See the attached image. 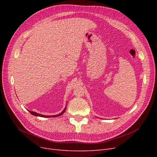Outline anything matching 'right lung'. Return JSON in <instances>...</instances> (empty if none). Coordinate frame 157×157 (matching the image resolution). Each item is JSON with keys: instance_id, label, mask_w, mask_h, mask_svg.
Listing matches in <instances>:
<instances>
[{"instance_id": "obj_1", "label": "right lung", "mask_w": 157, "mask_h": 157, "mask_svg": "<svg viewBox=\"0 0 157 157\" xmlns=\"http://www.w3.org/2000/svg\"><path fill=\"white\" fill-rule=\"evenodd\" d=\"M67 106V105H66ZM65 106V109H63V111L61 112V113H60L59 114H58V115H49V116H46V115H41V114H39V113H35V112H33V111H29V112H30V113H31L33 115H35V116H36V117H46V118H49V117H58V116H60V115H63V114L65 113V111H66V108H67V107Z\"/></svg>"}]
</instances>
